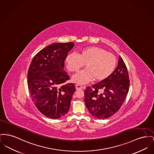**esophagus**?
<instances>
[{
    "mask_svg": "<svg viewBox=\"0 0 154 154\" xmlns=\"http://www.w3.org/2000/svg\"><path fill=\"white\" fill-rule=\"evenodd\" d=\"M75 88H76V90H82L83 88V87L80 84H76Z\"/></svg>",
    "mask_w": 154,
    "mask_h": 154,
    "instance_id": "esophagus-1",
    "label": "esophagus"
}]
</instances>
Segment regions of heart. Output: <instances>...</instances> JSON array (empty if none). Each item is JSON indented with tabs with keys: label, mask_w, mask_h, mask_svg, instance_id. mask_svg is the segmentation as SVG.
I'll return each instance as SVG.
<instances>
[{
	"label": "heart",
	"mask_w": 154,
	"mask_h": 154,
	"mask_svg": "<svg viewBox=\"0 0 154 154\" xmlns=\"http://www.w3.org/2000/svg\"><path fill=\"white\" fill-rule=\"evenodd\" d=\"M67 69L70 72H77L81 68H87L74 75L72 81L79 84H85L94 79L101 81L114 71L117 60L115 55L98 46H88L82 49L79 54L70 53L66 58Z\"/></svg>",
	"instance_id": "b5f03b06"
}]
</instances>
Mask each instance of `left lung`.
<instances>
[{"instance_id": "obj_1", "label": "left lung", "mask_w": 154, "mask_h": 154, "mask_svg": "<svg viewBox=\"0 0 154 154\" xmlns=\"http://www.w3.org/2000/svg\"><path fill=\"white\" fill-rule=\"evenodd\" d=\"M129 86L126 66L119 56L118 67L112 74L92 87L86 88L84 100L89 112L100 119L111 117L121 108Z\"/></svg>"}]
</instances>
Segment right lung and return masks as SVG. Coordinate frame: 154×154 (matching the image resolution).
<instances>
[{
	"label": "right lung",
	"mask_w": 154,
	"mask_h": 154,
	"mask_svg": "<svg viewBox=\"0 0 154 154\" xmlns=\"http://www.w3.org/2000/svg\"><path fill=\"white\" fill-rule=\"evenodd\" d=\"M74 45L72 42L54 43L33 57L27 73L28 87L38 110L47 118L56 119L67 113L75 85L64 71V61Z\"/></svg>",
	"instance_id": "add662e5"
}]
</instances>
